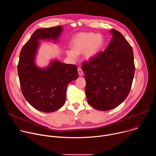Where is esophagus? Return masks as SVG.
<instances>
[{
	"label": "esophagus",
	"mask_w": 156,
	"mask_h": 156,
	"mask_svg": "<svg viewBox=\"0 0 156 156\" xmlns=\"http://www.w3.org/2000/svg\"><path fill=\"white\" fill-rule=\"evenodd\" d=\"M78 74H79L80 76H81V75H83V71H82L81 69L78 68Z\"/></svg>",
	"instance_id": "esophagus-1"
}]
</instances>
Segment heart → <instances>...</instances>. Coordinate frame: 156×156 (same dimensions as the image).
<instances>
[{
	"label": "heart",
	"instance_id": "b5f03b06",
	"mask_svg": "<svg viewBox=\"0 0 156 156\" xmlns=\"http://www.w3.org/2000/svg\"><path fill=\"white\" fill-rule=\"evenodd\" d=\"M103 46L104 38L101 34L81 33L72 41V50L66 51V53L73 60H76L78 55L84 53V58L87 60H91L100 52Z\"/></svg>",
	"mask_w": 156,
	"mask_h": 156
}]
</instances>
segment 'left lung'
Returning <instances> with one entry per match:
<instances>
[{"label": "left lung", "mask_w": 156, "mask_h": 156, "mask_svg": "<svg viewBox=\"0 0 156 156\" xmlns=\"http://www.w3.org/2000/svg\"><path fill=\"white\" fill-rule=\"evenodd\" d=\"M109 31L112 38L105 51L82 65L87 102L104 111L117 107L127 98L135 70L130 44L119 31Z\"/></svg>", "instance_id": "left-lung-1"}]
</instances>
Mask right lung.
Segmentation results:
<instances>
[{
	"instance_id": "add662e5",
	"label": "right lung",
	"mask_w": 156,
	"mask_h": 156,
	"mask_svg": "<svg viewBox=\"0 0 156 156\" xmlns=\"http://www.w3.org/2000/svg\"><path fill=\"white\" fill-rule=\"evenodd\" d=\"M62 26L36 30L20 54L18 75L21 90L27 102L44 112H52L65 102L66 87L78 77L77 66L54 60L46 68L36 65L35 58L39 40L57 41Z\"/></svg>"
}]
</instances>
